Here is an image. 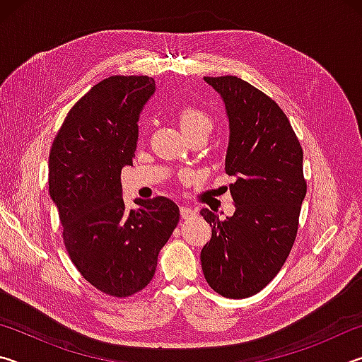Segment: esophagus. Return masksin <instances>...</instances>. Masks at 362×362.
<instances>
[{
	"instance_id": "obj_1",
	"label": "esophagus",
	"mask_w": 362,
	"mask_h": 362,
	"mask_svg": "<svg viewBox=\"0 0 362 362\" xmlns=\"http://www.w3.org/2000/svg\"><path fill=\"white\" fill-rule=\"evenodd\" d=\"M194 209H192V207H188V206H182L180 207V216H182V218H192V217H194Z\"/></svg>"
}]
</instances>
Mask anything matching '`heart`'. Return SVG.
<instances>
[{
    "mask_svg": "<svg viewBox=\"0 0 362 362\" xmlns=\"http://www.w3.org/2000/svg\"><path fill=\"white\" fill-rule=\"evenodd\" d=\"M179 126L185 137L199 132L209 136L212 131V118L198 107H185L179 113Z\"/></svg>",
    "mask_w": 362,
    "mask_h": 362,
    "instance_id": "heart-1",
    "label": "heart"
}]
</instances>
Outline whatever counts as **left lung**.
Returning <instances> with one entry per match:
<instances>
[{"mask_svg":"<svg viewBox=\"0 0 362 362\" xmlns=\"http://www.w3.org/2000/svg\"><path fill=\"white\" fill-rule=\"evenodd\" d=\"M222 97L230 122L225 173L235 214L201 209L212 228L201 250L204 278L228 298L260 292L279 273L298 230L306 194L303 150L283 110L236 76H204Z\"/></svg>","mask_w":362,"mask_h":362,"instance_id":"left-lung-1","label":"left lung"}]
</instances>
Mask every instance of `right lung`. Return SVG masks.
Returning a JSON list of instances; mask_svg holds the SVG:
<instances>
[{
  "instance_id": "add662e5",
  "label": "right lung",
  "mask_w": 362,
  "mask_h": 362,
  "mask_svg": "<svg viewBox=\"0 0 362 362\" xmlns=\"http://www.w3.org/2000/svg\"><path fill=\"white\" fill-rule=\"evenodd\" d=\"M155 94L150 76H110L66 115L49 153V194L64 243L81 276L113 297H129L155 276L158 254L179 223L164 196L122 201L121 169L132 166L139 116Z\"/></svg>"
}]
</instances>
